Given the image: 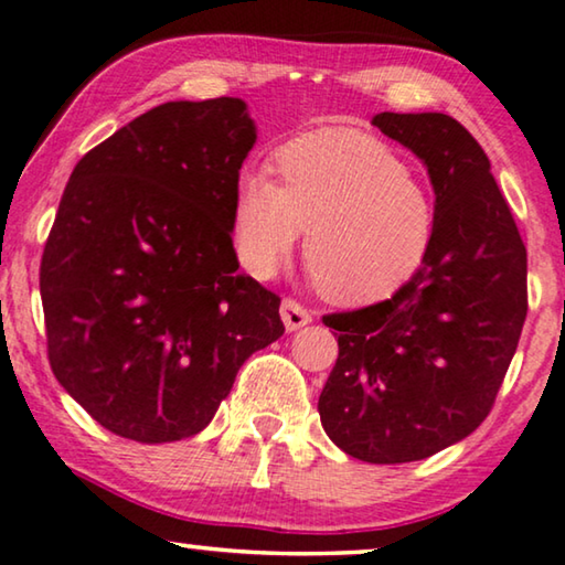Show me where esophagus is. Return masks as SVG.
<instances>
[{
    "instance_id": "34e87169",
    "label": "esophagus",
    "mask_w": 565,
    "mask_h": 565,
    "mask_svg": "<svg viewBox=\"0 0 565 565\" xmlns=\"http://www.w3.org/2000/svg\"><path fill=\"white\" fill-rule=\"evenodd\" d=\"M281 319H284L286 330L294 332V330H301V327H307L311 322V315L299 305V301L284 299L281 301Z\"/></svg>"
}]
</instances>
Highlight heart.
I'll return each instance as SVG.
<instances>
[{
  "mask_svg": "<svg viewBox=\"0 0 565 565\" xmlns=\"http://www.w3.org/2000/svg\"><path fill=\"white\" fill-rule=\"evenodd\" d=\"M276 182L246 170L235 188L233 241L241 264L268 279L297 246L327 299L370 305L408 284L436 235V202L398 151L352 129H319L276 154Z\"/></svg>",
  "mask_w": 565,
  "mask_h": 565,
  "instance_id": "heart-1",
  "label": "heart"
}]
</instances>
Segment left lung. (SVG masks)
<instances>
[{
  "instance_id": "left-lung-1",
  "label": "left lung",
  "mask_w": 565,
  "mask_h": 565,
  "mask_svg": "<svg viewBox=\"0 0 565 565\" xmlns=\"http://www.w3.org/2000/svg\"><path fill=\"white\" fill-rule=\"evenodd\" d=\"M373 124L426 164L434 248L381 305L327 315L337 363L319 418L370 465L418 461L492 411L527 315V254L477 139L446 114H377Z\"/></svg>"
}]
</instances>
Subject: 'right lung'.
<instances>
[{"instance_id":"add662e5","label":"right lung","mask_w":565,"mask_h":565,"mask_svg":"<svg viewBox=\"0 0 565 565\" xmlns=\"http://www.w3.org/2000/svg\"><path fill=\"white\" fill-rule=\"evenodd\" d=\"M256 145L246 100H170L75 164L40 264L50 367L100 426L200 434L241 365L284 334L281 299L238 274L233 202Z\"/></svg>"}]
</instances>
